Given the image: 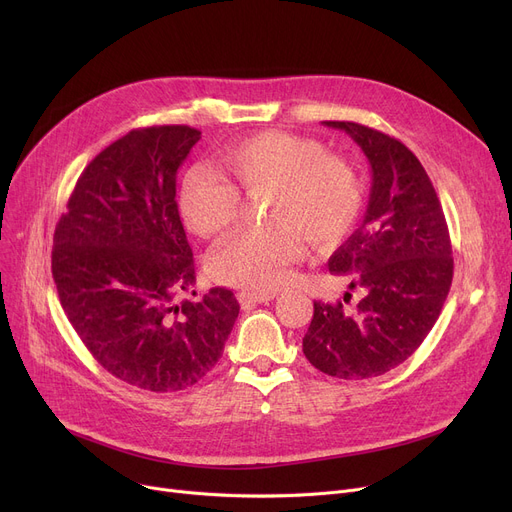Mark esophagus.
Masks as SVG:
<instances>
[{
	"label": "esophagus",
	"mask_w": 512,
	"mask_h": 512,
	"mask_svg": "<svg viewBox=\"0 0 512 512\" xmlns=\"http://www.w3.org/2000/svg\"><path fill=\"white\" fill-rule=\"evenodd\" d=\"M276 297L274 292H255V290H240L238 301L242 305H255V303H267Z\"/></svg>",
	"instance_id": "esophagus-1"
}]
</instances>
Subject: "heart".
Returning a JSON list of instances; mask_svg holds the SVG:
<instances>
[{"label":"heart","instance_id":"1","mask_svg":"<svg viewBox=\"0 0 512 512\" xmlns=\"http://www.w3.org/2000/svg\"><path fill=\"white\" fill-rule=\"evenodd\" d=\"M222 161L242 193L272 195L265 215L274 222L240 230L211 253L209 274L222 284L276 290L301 257L303 238L324 249L336 245L359 220L365 201L361 172L351 159L328 153L315 139L267 130L230 145ZM235 187L211 168L188 172L180 191L188 228L205 238L224 234L238 220L242 205Z\"/></svg>","mask_w":512,"mask_h":512}]
</instances>
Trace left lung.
<instances>
[{
  "mask_svg": "<svg viewBox=\"0 0 512 512\" xmlns=\"http://www.w3.org/2000/svg\"><path fill=\"white\" fill-rule=\"evenodd\" d=\"M326 124L361 145L373 182L361 228L328 261L361 301L348 307L353 292L315 301L303 353L332 378L369 380L405 363L434 328L452 284L450 232L432 180L405 143L359 122Z\"/></svg>",
  "mask_w": 512,
  "mask_h": 512,
  "instance_id": "obj_1",
  "label": "left lung"
}]
</instances>
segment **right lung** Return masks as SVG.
I'll return each mask as SVG.
<instances>
[{
  "label": "right lung",
  "instance_id": "obj_1",
  "mask_svg": "<svg viewBox=\"0 0 512 512\" xmlns=\"http://www.w3.org/2000/svg\"><path fill=\"white\" fill-rule=\"evenodd\" d=\"M199 139L184 124L130 130L78 176L53 232L51 274L74 332L105 371L141 390L197 384L240 309L222 286L178 303L195 259L176 176Z\"/></svg>",
  "mask_w": 512,
  "mask_h": 512
}]
</instances>
